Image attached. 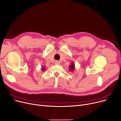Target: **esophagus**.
<instances>
[{
    "label": "esophagus",
    "instance_id": "esophagus-1",
    "mask_svg": "<svg viewBox=\"0 0 121 121\" xmlns=\"http://www.w3.org/2000/svg\"><path fill=\"white\" fill-rule=\"evenodd\" d=\"M55 64L56 65H59L60 63H59V62L58 61H56L55 62Z\"/></svg>",
    "mask_w": 121,
    "mask_h": 121
}]
</instances>
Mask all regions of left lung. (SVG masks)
Wrapping results in <instances>:
<instances>
[{"label":"left lung","instance_id":"left-lung-1","mask_svg":"<svg viewBox=\"0 0 121 121\" xmlns=\"http://www.w3.org/2000/svg\"><path fill=\"white\" fill-rule=\"evenodd\" d=\"M75 64L73 63V62H72L71 65L69 66V70L73 72V70H75Z\"/></svg>","mask_w":121,"mask_h":121}]
</instances>
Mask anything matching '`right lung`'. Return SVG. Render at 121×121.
Instances as JSON below:
<instances>
[{"instance_id":"1","label":"right lung","mask_w":121,"mask_h":121,"mask_svg":"<svg viewBox=\"0 0 121 121\" xmlns=\"http://www.w3.org/2000/svg\"><path fill=\"white\" fill-rule=\"evenodd\" d=\"M41 70L43 71H44V70H45V67H42V68H41Z\"/></svg>"}]
</instances>
